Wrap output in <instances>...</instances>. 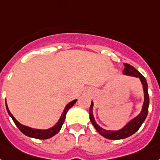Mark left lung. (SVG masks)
Returning a JSON list of instances; mask_svg holds the SVG:
<instances>
[{
  "label": "left lung",
  "instance_id": "1",
  "mask_svg": "<svg viewBox=\"0 0 160 160\" xmlns=\"http://www.w3.org/2000/svg\"><path fill=\"white\" fill-rule=\"evenodd\" d=\"M124 65V69H123V74L128 75V76H132V77H136L140 78L142 84L143 86L144 90V103L143 106H142V109L141 113L132 119L130 122H128L125 125L122 129L118 131H109L105 130V129L102 128L101 127L99 126L96 123V120L93 116V102L92 101L91 106H90L89 109V115H90V120L92 122V125L94 126L96 130L98 132L101 136L109 140H119V139H124L127 137H130L132 134L137 132L138 129L141 128L142 124L146 118V116L148 114V108H149V103H150V98H149L148 94V86H147V82L146 79L144 78L143 75L139 72L133 66L130 65L128 64H123Z\"/></svg>",
  "mask_w": 160,
  "mask_h": 160
}]
</instances>
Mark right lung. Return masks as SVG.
Wrapping results in <instances>:
<instances>
[{
	"label": "right lung",
	"instance_id": "right-lung-1",
	"mask_svg": "<svg viewBox=\"0 0 160 160\" xmlns=\"http://www.w3.org/2000/svg\"><path fill=\"white\" fill-rule=\"evenodd\" d=\"M76 101H77V100H74V101H71V102L68 103V105L65 106V108H64V112H63V113H62L61 116H60L59 121L56 122V124L54 125V126L52 127V128H51L46 129V130L32 128H29V127L24 126V125L21 124L20 122H18V121L15 119V118H14V116L12 115V113H10V111L9 110V109H8L7 104H6V109H7V112L8 113H9V115L11 117L13 121H14V122L15 123V125L18 127V128L20 130V132H22L24 135L28 136V137H32V138H36V139L44 140V139L51 138V137H52L53 136H55V134H57V133L59 132V130L61 129L62 125H63V123H64V119H65V117H66V113H67L68 109H70L71 107L74 105L75 103H76Z\"/></svg>",
	"mask_w": 160,
	"mask_h": 160
}]
</instances>
